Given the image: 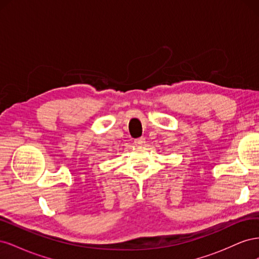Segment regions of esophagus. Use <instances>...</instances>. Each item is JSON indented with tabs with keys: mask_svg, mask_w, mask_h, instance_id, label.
<instances>
[{
	"mask_svg": "<svg viewBox=\"0 0 259 259\" xmlns=\"http://www.w3.org/2000/svg\"><path fill=\"white\" fill-rule=\"evenodd\" d=\"M134 144L136 146H138V147H142V146H144L146 144V139L144 137H139V138L134 140Z\"/></svg>",
	"mask_w": 259,
	"mask_h": 259,
	"instance_id": "34e87169",
	"label": "esophagus"
}]
</instances>
